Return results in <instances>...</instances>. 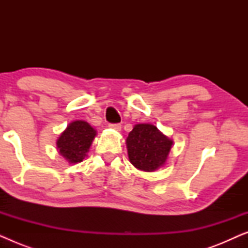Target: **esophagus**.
<instances>
[{
    "label": "esophagus",
    "instance_id": "34e87169",
    "mask_svg": "<svg viewBox=\"0 0 248 248\" xmlns=\"http://www.w3.org/2000/svg\"><path fill=\"white\" fill-rule=\"evenodd\" d=\"M108 126H109V128H111V130H115V131H121L122 128L121 124H109Z\"/></svg>",
    "mask_w": 248,
    "mask_h": 248
}]
</instances>
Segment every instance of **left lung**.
<instances>
[{
    "label": "left lung",
    "mask_w": 248,
    "mask_h": 248,
    "mask_svg": "<svg viewBox=\"0 0 248 248\" xmlns=\"http://www.w3.org/2000/svg\"><path fill=\"white\" fill-rule=\"evenodd\" d=\"M172 140L152 124H137L126 139L128 159L135 168L155 171L165 165Z\"/></svg>",
    "instance_id": "obj_1"
}]
</instances>
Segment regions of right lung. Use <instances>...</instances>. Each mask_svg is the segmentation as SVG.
Wrapping results in <instances>:
<instances>
[{
	"instance_id": "obj_1",
	"label": "right lung",
	"mask_w": 248,
	"mask_h": 248,
	"mask_svg": "<svg viewBox=\"0 0 248 248\" xmlns=\"http://www.w3.org/2000/svg\"><path fill=\"white\" fill-rule=\"evenodd\" d=\"M97 132L84 121H74L57 139L56 145L60 155L70 164H78L86 158Z\"/></svg>"
}]
</instances>
